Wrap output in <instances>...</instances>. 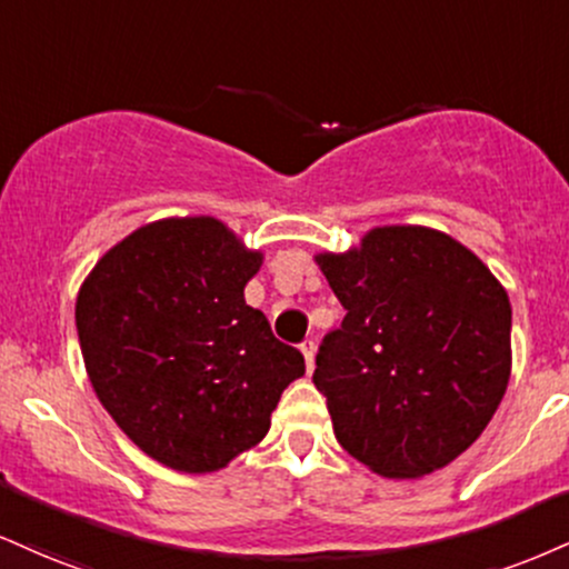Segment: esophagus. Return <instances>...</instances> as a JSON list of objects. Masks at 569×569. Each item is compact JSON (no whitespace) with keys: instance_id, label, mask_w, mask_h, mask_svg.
Wrapping results in <instances>:
<instances>
[{"instance_id":"34e87169","label":"esophagus","mask_w":569,"mask_h":569,"mask_svg":"<svg viewBox=\"0 0 569 569\" xmlns=\"http://www.w3.org/2000/svg\"><path fill=\"white\" fill-rule=\"evenodd\" d=\"M302 355H305V362H307V371H312V368H315V341L312 339L302 341Z\"/></svg>"}]
</instances>
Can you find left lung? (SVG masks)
<instances>
[{
	"label": "left lung",
	"instance_id": "1",
	"mask_svg": "<svg viewBox=\"0 0 569 569\" xmlns=\"http://www.w3.org/2000/svg\"><path fill=\"white\" fill-rule=\"evenodd\" d=\"M318 264L347 310L312 373L341 448L385 477L461 456L509 385L503 286L450 236L410 224L376 228Z\"/></svg>",
	"mask_w": 569,
	"mask_h": 569
}]
</instances>
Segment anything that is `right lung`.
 Returning <instances> with one entry per match:
<instances>
[{"label":"right lung","instance_id":"right-lung-1","mask_svg":"<svg viewBox=\"0 0 569 569\" xmlns=\"http://www.w3.org/2000/svg\"><path fill=\"white\" fill-rule=\"evenodd\" d=\"M259 264L262 254L217 219H161L113 246L81 286L89 381L121 432L163 467L201 475L254 448L305 373V355L246 305Z\"/></svg>","mask_w":569,"mask_h":569}]
</instances>
